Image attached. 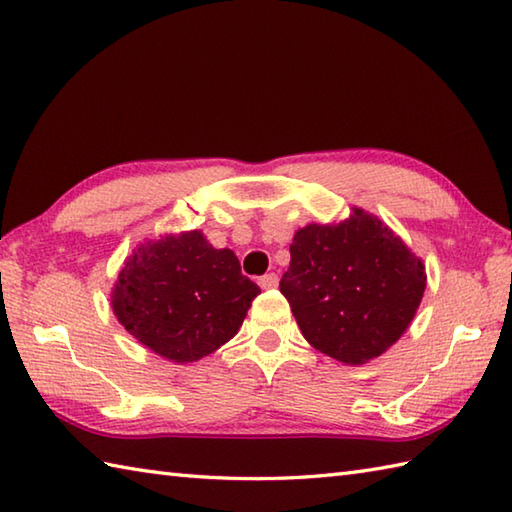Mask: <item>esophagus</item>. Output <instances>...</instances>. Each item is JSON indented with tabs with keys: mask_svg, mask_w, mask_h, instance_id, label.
<instances>
[{
	"mask_svg": "<svg viewBox=\"0 0 512 512\" xmlns=\"http://www.w3.org/2000/svg\"><path fill=\"white\" fill-rule=\"evenodd\" d=\"M259 286H262L264 290H273L279 286V277L275 273H268L264 277H259Z\"/></svg>",
	"mask_w": 512,
	"mask_h": 512,
	"instance_id": "1",
	"label": "esophagus"
}]
</instances>
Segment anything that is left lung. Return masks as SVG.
Instances as JSON below:
<instances>
[{"label":"left lung","instance_id":"8db88e82","mask_svg":"<svg viewBox=\"0 0 512 512\" xmlns=\"http://www.w3.org/2000/svg\"><path fill=\"white\" fill-rule=\"evenodd\" d=\"M424 286L422 259L358 206L336 224L299 228L279 281L306 341L343 365L387 352L416 317Z\"/></svg>","mask_w":512,"mask_h":512}]
</instances>
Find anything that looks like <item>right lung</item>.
I'll list each match as a JSON object with an SVG mask.
<instances>
[{
	"instance_id": "right-lung-1",
	"label": "right lung",
	"mask_w": 512,
	"mask_h": 512,
	"mask_svg": "<svg viewBox=\"0 0 512 512\" xmlns=\"http://www.w3.org/2000/svg\"><path fill=\"white\" fill-rule=\"evenodd\" d=\"M259 292L231 248L182 231L132 250L112 288V310L138 343L184 365L231 341Z\"/></svg>"
}]
</instances>
